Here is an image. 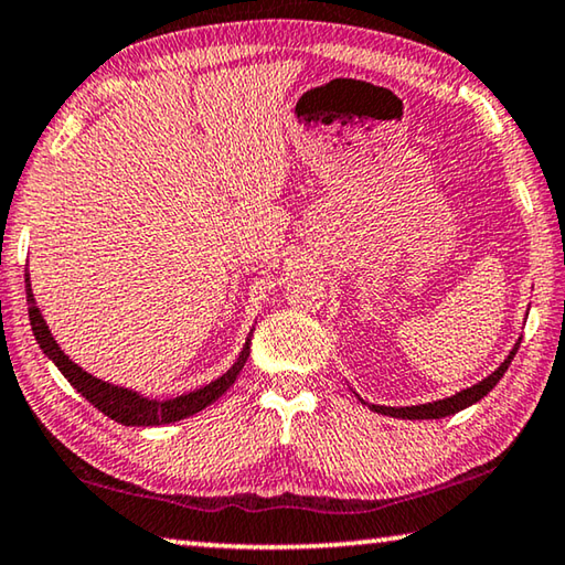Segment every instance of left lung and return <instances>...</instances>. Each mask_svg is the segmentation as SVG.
I'll return each mask as SVG.
<instances>
[{
    "instance_id": "1",
    "label": "left lung",
    "mask_w": 565,
    "mask_h": 565,
    "mask_svg": "<svg viewBox=\"0 0 565 565\" xmlns=\"http://www.w3.org/2000/svg\"><path fill=\"white\" fill-rule=\"evenodd\" d=\"M518 347H521V339H518L515 347L510 349V354L505 356V362L498 366L495 372L488 374L486 380L472 384V387L458 392V395L452 397H445V399H437V402H427V405H415V407H382V405H370V402H364L366 407L380 412V415H387V417H399V419H440V417H447V415H455V412H460L465 407L476 405V402H480L482 397L488 395V392L495 387V384L500 382V377L508 372L510 362H513V356L518 352Z\"/></svg>"
}]
</instances>
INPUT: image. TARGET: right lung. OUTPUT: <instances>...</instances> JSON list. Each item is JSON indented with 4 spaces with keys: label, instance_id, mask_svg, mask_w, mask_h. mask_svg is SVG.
Instances as JSON below:
<instances>
[{
    "label": "right lung",
    "instance_id": "obj_1",
    "mask_svg": "<svg viewBox=\"0 0 565 565\" xmlns=\"http://www.w3.org/2000/svg\"><path fill=\"white\" fill-rule=\"evenodd\" d=\"M24 281H26V301H30V324H32L34 339H38L42 352L57 364V370L65 374L67 382L73 384V387L89 402V405H95L97 409L103 412V415H107L120 425L156 427V425L178 423V419H185V417L195 415V412H201L209 405H213V402H216L223 395V392H226L231 384L236 382V377L241 374V370H244V364H246L248 354H250V334H254V331L248 334L246 344H244V352L238 354V360L234 362V366H231L226 374H221L218 380L205 384V387L193 390V392H188V395L173 397V399L140 397L138 392L125 390V387H115V384H110V382H103V380L93 377V374H87L83 366H77L73 360H70V356L62 352L60 344L55 342V337L50 334V329H47V324H44L38 303H34L30 274H24Z\"/></svg>",
    "mask_w": 565,
    "mask_h": 565
}]
</instances>
